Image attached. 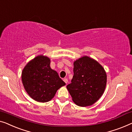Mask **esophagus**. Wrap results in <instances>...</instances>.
I'll return each mask as SVG.
<instances>
[{
	"label": "esophagus",
	"instance_id": "1",
	"mask_svg": "<svg viewBox=\"0 0 132 132\" xmlns=\"http://www.w3.org/2000/svg\"><path fill=\"white\" fill-rule=\"evenodd\" d=\"M64 82H65V83L66 84L68 83V79H64Z\"/></svg>",
	"mask_w": 132,
	"mask_h": 132
}]
</instances>
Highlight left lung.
<instances>
[{
	"label": "left lung",
	"mask_w": 132,
	"mask_h": 132,
	"mask_svg": "<svg viewBox=\"0 0 132 132\" xmlns=\"http://www.w3.org/2000/svg\"><path fill=\"white\" fill-rule=\"evenodd\" d=\"M74 76L67 86L72 101L80 106H90L102 96L105 89L106 74L99 63L88 56L74 62Z\"/></svg>",
	"instance_id": "left-lung-1"
}]
</instances>
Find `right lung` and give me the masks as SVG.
<instances>
[{
    "instance_id": "right-lung-1",
    "label": "right lung",
    "mask_w": 132,
    "mask_h": 132,
    "mask_svg": "<svg viewBox=\"0 0 132 132\" xmlns=\"http://www.w3.org/2000/svg\"><path fill=\"white\" fill-rule=\"evenodd\" d=\"M50 59L40 55L26 65L22 70V81L29 96L37 102H46L65 83L56 71L51 69Z\"/></svg>"
}]
</instances>
